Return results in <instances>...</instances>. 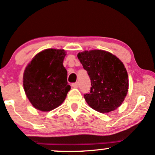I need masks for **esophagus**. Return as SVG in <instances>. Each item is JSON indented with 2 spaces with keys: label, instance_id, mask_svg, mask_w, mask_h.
<instances>
[{
  "label": "esophagus",
  "instance_id": "esophagus-1",
  "mask_svg": "<svg viewBox=\"0 0 155 155\" xmlns=\"http://www.w3.org/2000/svg\"><path fill=\"white\" fill-rule=\"evenodd\" d=\"M72 87L74 88H77L79 87V83L78 82H75V83H73L72 84Z\"/></svg>",
  "mask_w": 155,
  "mask_h": 155
}]
</instances>
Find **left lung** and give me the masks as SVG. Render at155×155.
I'll return each instance as SVG.
<instances>
[{
  "label": "left lung",
  "instance_id": "obj_1",
  "mask_svg": "<svg viewBox=\"0 0 155 155\" xmlns=\"http://www.w3.org/2000/svg\"><path fill=\"white\" fill-rule=\"evenodd\" d=\"M77 57L91 80L90 93L84 95L89 106L101 113L118 108L128 91L123 63L110 52L97 49L80 52Z\"/></svg>",
  "mask_w": 155,
  "mask_h": 155
}]
</instances>
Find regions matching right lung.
I'll return each instance as SVG.
<instances>
[{"mask_svg":"<svg viewBox=\"0 0 155 155\" xmlns=\"http://www.w3.org/2000/svg\"><path fill=\"white\" fill-rule=\"evenodd\" d=\"M63 49H48L37 54L26 67L23 76L25 94L36 109L49 111L65 101L71 86L63 66Z\"/></svg>","mask_w":155,"mask_h":155,"instance_id":"right-lung-1","label":"right lung"}]
</instances>
